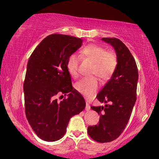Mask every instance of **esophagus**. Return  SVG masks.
I'll return each mask as SVG.
<instances>
[{
    "mask_svg": "<svg viewBox=\"0 0 159 159\" xmlns=\"http://www.w3.org/2000/svg\"><path fill=\"white\" fill-rule=\"evenodd\" d=\"M90 109V104H89L88 102H86V106H85V110L86 111H89Z\"/></svg>",
    "mask_w": 159,
    "mask_h": 159,
    "instance_id": "esophagus-1",
    "label": "esophagus"
}]
</instances>
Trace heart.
<instances>
[{
  "instance_id": "1",
  "label": "heart",
  "mask_w": 159,
  "mask_h": 159,
  "mask_svg": "<svg viewBox=\"0 0 159 159\" xmlns=\"http://www.w3.org/2000/svg\"><path fill=\"white\" fill-rule=\"evenodd\" d=\"M80 56L93 62L90 75H96L103 81L111 77L117 66V56L113 51H106L101 45L91 43L84 46ZM80 58L77 54H71L67 60V69L71 77H78V67ZM99 82L95 77L82 78L75 84V89L86 98H90L96 92Z\"/></svg>"
}]
</instances>
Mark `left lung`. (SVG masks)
<instances>
[{
	"label": "left lung",
	"mask_w": 159,
	"mask_h": 159,
	"mask_svg": "<svg viewBox=\"0 0 159 159\" xmlns=\"http://www.w3.org/2000/svg\"><path fill=\"white\" fill-rule=\"evenodd\" d=\"M114 48L117 66L112 77L97 95L104 106H91L100 115L99 122L89 126V136L98 143L116 140L125 130L136 101L138 70L135 60L127 47L119 39L103 38Z\"/></svg>",
	"instance_id": "obj_1"
}]
</instances>
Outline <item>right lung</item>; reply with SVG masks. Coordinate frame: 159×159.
Returning a JSON list of instances; mask_svg holds the SVG:
<instances>
[{
	"label": "right lung",
	"instance_id": "right-lung-1",
	"mask_svg": "<svg viewBox=\"0 0 159 159\" xmlns=\"http://www.w3.org/2000/svg\"><path fill=\"white\" fill-rule=\"evenodd\" d=\"M82 43L76 37L50 34L28 61L24 82L25 114L33 131L45 141L62 138L71 117L85 108L83 96L72 87L66 66L69 56ZM62 94L68 98L58 102L57 97Z\"/></svg>",
	"mask_w": 159,
	"mask_h": 159
}]
</instances>
